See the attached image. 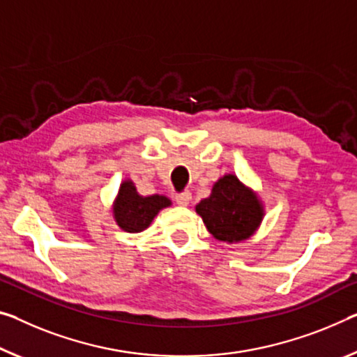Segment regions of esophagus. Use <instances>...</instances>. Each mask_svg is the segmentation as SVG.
<instances>
[{
	"label": "esophagus",
	"instance_id": "esophagus-1",
	"mask_svg": "<svg viewBox=\"0 0 357 357\" xmlns=\"http://www.w3.org/2000/svg\"><path fill=\"white\" fill-rule=\"evenodd\" d=\"M175 201H177L178 206H188L191 201V193L190 191H185V193H180L175 196Z\"/></svg>",
	"mask_w": 357,
	"mask_h": 357
}]
</instances>
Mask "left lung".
I'll use <instances>...</instances> for the list:
<instances>
[{"instance_id": "8db88e82", "label": "left lung", "mask_w": 357, "mask_h": 357, "mask_svg": "<svg viewBox=\"0 0 357 357\" xmlns=\"http://www.w3.org/2000/svg\"><path fill=\"white\" fill-rule=\"evenodd\" d=\"M207 231L223 243L249 239L259 229L265 209L259 195L234 174H225L212 186L211 196L196 204Z\"/></svg>"}]
</instances>
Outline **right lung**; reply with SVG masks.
Here are the masks:
<instances>
[{
    "label": "right lung",
    "mask_w": 357,
    "mask_h": 357,
    "mask_svg": "<svg viewBox=\"0 0 357 357\" xmlns=\"http://www.w3.org/2000/svg\"><path fill=\"white\" fill-rule=\"evenodd\" d=\"M169 206H172L171 199L162 195L140 196L132 180L128 178L119 185L113 202V217L124 231L140 233L150 227L158 212Z\"/></svg>",
    "instance_id": "right-lung-1"
}]
</instances>
